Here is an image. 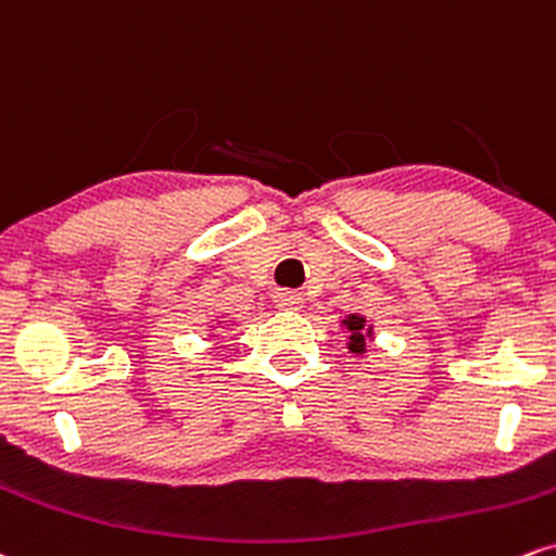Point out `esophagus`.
<instances>
[{"label": "esophagus", "instance_id": "1", "mask_svg": "<svg viewBox=\"0 0 556 556\" xmlns=\"http://www.w3.org/2000/svg\"><path fill=\"white\" fill-rule=\"evenodd\" d=\"M276 302H278L280 309H302L304 299L299 296V293H293V291H283V293H278Z\"/></svg>", "mask_w": 556, "mask_h": 556}]
</instances>
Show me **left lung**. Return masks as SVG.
<instances>
[{"label":"left lung","mask_w":556,"mask_h":556,"mask_svg":"<svg viewBox=\"0 0 556 556\" xmlns=\"http://www.w3.org/2000/svg\"><path fill=\"white\" fill-rule=\"evenodd\" d=\"M349 336V351L351 354H364L367 351V338H371V325L367 328V317L362 315H349L343 319Z\"/></svg>","instance_id":"8db88e82"}]
</instances>
